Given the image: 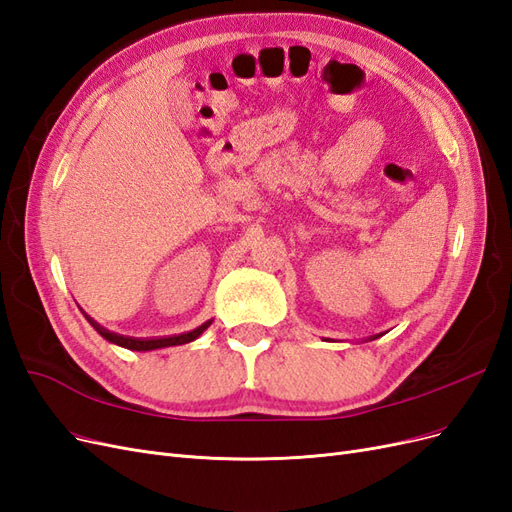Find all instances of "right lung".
Returning a JSON list of instances; mask_svg holds the SVG:
<instances>
[{
  "label": "right lung",
  "instance_id": "right-lung-1",
  "mask_svg": "<svg viewBox=\"0 0 512 512\" xmlns=\"http://www.w3.org/2000/svg\"><path fill=\"white\" fill-rule=\"evenodd\" d=\"M85 318L91 322V327H94L104 339H108V342H113V344L123 346V348H128V350H156V348H166V346L188 344V342H192V339H196L200 333H203V331L209 327V324H211V322H205V324H200L198 329H194V331H190V333H181V335L147 337V339H141V337H128V335H119V333L108 331V329L100 327V324H98L94 318H89L87 314H85Z\"/></svg>",
  "mask_w": 512,
  "mask_h": 512
}]
</instances>
